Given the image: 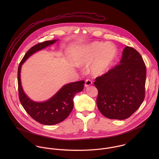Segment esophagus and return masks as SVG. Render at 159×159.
Returning a JSON list of instances; mask_svg holds the SVG:
<instances>
[{"instance_id":"1","label":"esophagus","mask_w":159,"mask_h":159,"mask_svg":"<svg viewBox=\"0 0 159 159\" xmlns=\"http://www.w3.org/2000/svg\"><path fill=\"white\" fill-rule=\"evenodd\" d=\"M92 84V81H91V80L88 79V80H86V81H85V86L86 87H88Z\"/></svg>"}]
</instances>
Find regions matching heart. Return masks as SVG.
Wrapping results in <instances>:
<instances>
[{
    "mask_svg": "<svg viewBox=\"0 0 159 159\" xmlns=\"http://www.w3.org/2000/svg\"><path fill=\"white\" fill-rule=\"evenodd\" d=\"M117 55L116 46L112 43L93 42L82 46L78 52L77 65L90 64L92 73L95 75H102L113 64Z\"/></svg>",
    "mask_w": 159,
    "mask_h": 159,
    "instance_id": "b5f03b06",
    "label": "heart"
}]
</instances>
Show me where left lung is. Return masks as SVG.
<instances>
[{
  "label": "left lung",
  "mask_w": 159,
  "mask_h": 159,
  "mask_svg": "<svg viewBox=\"0 0 159 159\" xmlns=\"http://www.w3.org/2000/svg\"><path fill=\"white\" fill-rule=\"evenodd\" d=\"M146 68L140 54L127 46L119 64L95 78L97 107L104 116L124 120L134 113L145 97Z\"/></svg>",
  "instance_id": "8db88e82"
}]
</instances>
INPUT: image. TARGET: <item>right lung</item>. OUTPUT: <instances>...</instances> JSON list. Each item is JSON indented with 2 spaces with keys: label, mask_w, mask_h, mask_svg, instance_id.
Listing matches in <instances>:
<instances>
[{
  "label": "right lung",
  "mask_w": 159,
  "mask_h": 159,
  "mask_svg": "<svg viewBox=\"0 0 159 159\" xmlns=\"http://www.w3.org/2000/svg\"><path fill=\"white\" fill-rule=\"evenodd\" d=\"M57 40L46 41L32 46L24 55L18 70L19 98L23 108L34 120L47 125L58 124L68 117L73 108V97L76 93L83 91L84 81L67 84L48 100L37 102L31 100L23 90L21 81V69L22 65L30 56L54 44Z\"/></svg>",
  "instance_id": "add662e5"
}]
</instances>
